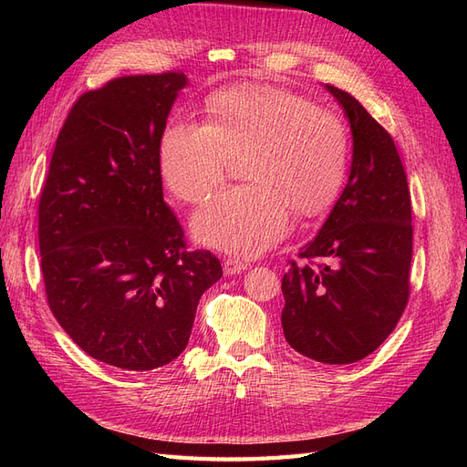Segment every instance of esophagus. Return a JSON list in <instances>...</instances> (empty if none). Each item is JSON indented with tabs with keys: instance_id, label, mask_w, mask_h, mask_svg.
Instances as JSON below:
<instances>
[{
	"instance_id": "1",
	"label": "esophagus",
	"mask_w": 467,
	"mask_h": 467,
	"mask_svg": "<svg viewBox=\"0 0 467 467\" xmlns=\"http://www.w3.org/2000/svg\"><path fill=\"white\" fill-rule=\"evenodd\" d=\"M247 268V263L237 261V259H223V275L232 276V275H242Z\"/></svg>"
}]
</instances>
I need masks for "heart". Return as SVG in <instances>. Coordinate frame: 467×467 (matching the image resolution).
I'll return each instance as SVG.
<instances>
[{
    "mask_svg": "<svg viewBox=\"0 0 467 467\" xmlns=\"http://www.w3.org/2000/svg\"><path fill=\"white\" fill-rule=\"evenodd\" d=\"M208 122L169 120L160 140L165 185L185 202H201L242 158L249 182L216 192L191 222L199 244L259 255L286 234L290 208L312 216L345 185L348 130L312 99L271 86L222 89L206 103Z\"/></svg>",
    "mask_w": 467,
    "mask_h": 467,
    "instance_id": "b5f03b06",
    "label": "heart"
}]
</instances>
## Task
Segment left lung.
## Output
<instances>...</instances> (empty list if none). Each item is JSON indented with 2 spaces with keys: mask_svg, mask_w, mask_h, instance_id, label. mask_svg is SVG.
<instances>
[{
  "mask_svg": "<svg viewBox=\"0 0 467 467\" xmlns=\"http://www.w3.org/2000/svg\"><path fill=\"white\" fill-rule=\"evenodd\" d=\"M352 132L348 182L319 234L288 261L282 329L323 364L366 358L386 341L409 300L411 196L391 136L355 97L325 86Z\"/></svg>",
  "mask_w": 467,
  "mask_h": 467,
  "instance_id": "left-lung-1",
  "label": "left lung"
}]
</instances>
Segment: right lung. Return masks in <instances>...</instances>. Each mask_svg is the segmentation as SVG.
Returning <instances> with one entry per match:
<instances>
[{"label":"right lung","instance_id":"right-lung-1","mask_svg":"<svg viewBox=\"0 0 467 467\" xmlns=\"http://www.w3.org/2000/svg\"><path fill=\"white\" fill-rule=\"evenodd\" d=\"M189 79L126 76L83 93L56 140L38 202L40 271L54 317L99 362L148 372L187 348L201 296L222 278L187 251L163 201L160 140Z\"/></svg>","mask_w":467,"mask_h":467}]
</instances>
